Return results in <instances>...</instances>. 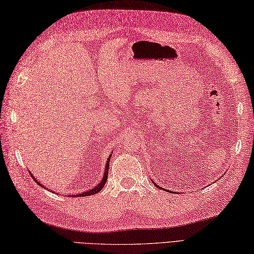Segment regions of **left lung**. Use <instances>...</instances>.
Listing matches in <instances>:
<instances>
[{"mask_svg":"<svg viewBox=\"0 0 254 254\" xmlns=\"http://www.w3.org/2000/svg\"><path fill=\"white\" fill-rule=\"evenodd\" d=\"M152 182H153V183H154V181H153V180H152ZM154 184H155V185H156V187H157V188H158V189H162V188H160V187H158V185H157V184H156V183H154Z\"/></svg>","mask_w":254,"mask_h":254,"instance_id":"left-lung-1","label":"left lung"}]
</instances>
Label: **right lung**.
<instances>
[{
	"label": "right lung",
	"instance_id": "1",
	"mask_svg": "<svg viewBox=\"0 0 254 254\" xmlns=\"http://www.w3.org/2000/svg\"><path fill=\"white\" fill-rule=\"evenodd\" d=\"M109 164H110V157L108 158V160H107V166H106V170H104V175H103V179L101 180V182L99 183L96 188H94V189H91V190H87V191H84V193H79V194H77L76 196H79V197H82V196H89V195H94V194H97L99 190H101L102 189H103V187L104 185H106V183H107V180H108V174H109ZM31 174V172H30ZM31 177H32L33 179H34V181L38 183L40 187H43V185L38 181V180H35V178L31 175ZM45 188V187H44Z\"/></svg>",
	"mask_w": 254,
	"mask_h": 254
}]
</instances>
